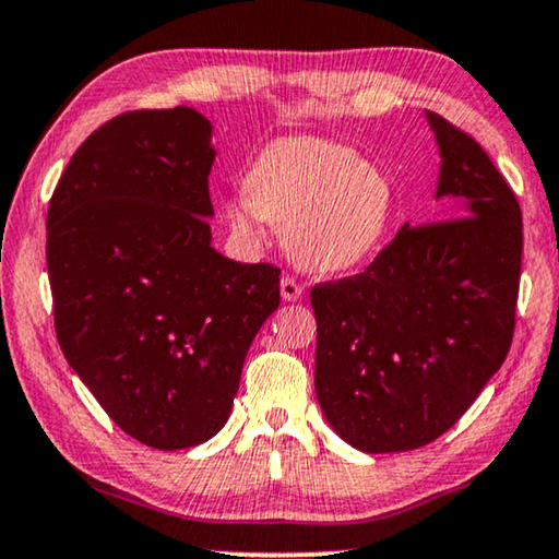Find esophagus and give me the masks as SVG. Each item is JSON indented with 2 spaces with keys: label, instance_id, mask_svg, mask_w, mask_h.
Here are the masks:
<instances>
[{
  "label": "esophagus",
  "instance_id": "esophagus-1",
  "mask_svg": "<svg viewBox=\"0 0 559 559\" xmlns=\"http://www.w3.org/2000/svg\"><path fill=\"white\" fill-rule=\"evenodd\" d=\"M280 293H282V299H285V302H295V299L302 297V285H299L295 277L285 274V277L280 280Z\"/></svg>",
  "mask_w": 559,
  "mask_h": 559
}]
</instances>
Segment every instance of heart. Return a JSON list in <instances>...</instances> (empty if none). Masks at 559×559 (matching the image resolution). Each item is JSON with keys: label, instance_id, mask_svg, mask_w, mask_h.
Wrapping results in <instances>:
<instances>
[{"label": "heart", "instance_id": "1", "mask_svg": "<svg viewBox=\"0 0 559 559\" xmlns=\"http://www.w3.org/2000/svg\"><path fill=\"white\" fill-rule=\"evenodd\" d=\"M245 191L247 197L224 201L234 237L257 245L266 222L285 224L289 257L320 274L368 262L395 209V186L383 168L312 135L266 145L249 166Z\"/></svg>", "mask_w": 559, "mask_h": 559}]
</instances>
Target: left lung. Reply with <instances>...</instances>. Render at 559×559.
I'll use <instances>...</instances> for the list:
<instances>
[{
    "instance_id": "1",
    "label": "left lung",
    "mask_w": 559,
    "mask_h": 559,
    "mask_svg": "<svg viewBox=\"0 0 559 559\" xmlns=\"http://www.w3.org/2000/svg\"><path fill=\"white\" fill-rule=\"evenodd\" d=\"M449 219L403 229L366 272L320 282L314 393L366 454L447 433L504 362L522 270V209L472 135L428 112Z\"/></svg>"
}]
</instances>
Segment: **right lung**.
I'll return each mask as SVG.
<instances>
[{
  "label": "right lung",
  "instance_id": "add662e5",
  "mask_svg": "<svg viewBox=\"0 0 559 559\" xmlns=\"http://www.w3.org/2000/svg\"><path fill=\"white\" fill-rule=\"evenodd\" d=\"M212 123L131 110L93 131L47 209V274L64 358L135 441L176 451L229 418L280 266L212 247Z\"/></svg>",
  "mask_w": 559,
  "mask_h": 559
}]
</instances>
